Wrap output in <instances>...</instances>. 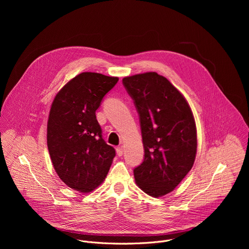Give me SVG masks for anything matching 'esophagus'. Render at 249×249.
Wrapping results in <instances>:
<instances>
[{
	"instance_id": "obj_1",
	"label": "esophagus",
	"mask_w": 249,
	"mask_h": 249,
	"mask_svg": "<svg viewBox=\"0 0 249 249\" xmlns=\"http://www.w3.org/2000/svg\"><path fill=\"white\" fill-rule=\"evenodd\" d=\"M116 152H117V155H118L119 157L123 156V153H124V149H123V147L121 146V147H118V148H116Z\"/></svg>"
}]
</instances>
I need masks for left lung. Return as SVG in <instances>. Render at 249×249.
Segmentation results:
<instances>
[{
    "mask_svg": "<svg viewBox=\"0 0 249 249\" xmlns=\"http://www.w3.org/2000/svg\"><path fill=\"white\" fill-rule=\"evenodd\" d=\"M139 114L145 150L134 169L137 185L153 197L171 192L193 166L197 132L190 106L171 83L155 72L122 80Z\"/></svg>",
    "mask_w": 249,
    "mask_h": 249,
    "instance_id": "left-lung-1",
    "label": "left lung"
}]
</instances>
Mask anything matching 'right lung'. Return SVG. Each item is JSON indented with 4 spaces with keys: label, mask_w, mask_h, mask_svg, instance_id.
<instances>
[{
    "label": "right lung",
    "mask_w": 249,
    "mask_h": 249,
    "mask_svg": "<svg viewBox=\"0 0 249 249\" xmlns=\"http://www.w3.org/2000/svg\"><path fill=\"white\" fill-rule=\"evenodd\" d=\"M117 77L85 72L66 84L55 96L47 124V146L61 180L88 193L105 179L115 157L102 139L95 111L118 82Z\"/></svg>",
    "instance_id": "1"
}]
</instances>
